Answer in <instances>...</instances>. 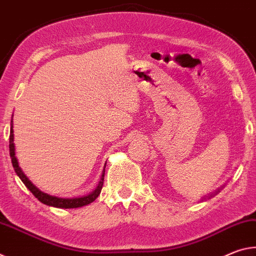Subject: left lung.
<instances>
[{"mask_svg":"<svg viewBox=\"0 0 256 256\" xmlns=\"http://www.w3.org/2000/svg\"><path fill=\"white\" fill-rule=\"evenodd\" d=\"M221 188H222V187H220V188H219V190H216V192H212V194H211V195H210V198H212V196H213V195H216V192H220V190H221ZM203 200H205V198H203Z\"/></svg>","mask_w":256,"mask_h":256,"instance_id":"left-lung-1","label":"left lung"}]
</instances>
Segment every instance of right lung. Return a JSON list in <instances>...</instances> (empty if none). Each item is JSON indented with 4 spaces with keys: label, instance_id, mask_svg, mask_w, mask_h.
I'll return each mask as SVG.
<instances>
[{
    "label": "right lung",
    "instance_id": "1",
    "mask_svg": "<svg viewBox=\"0 0 256 256\" xmlns=\"http://www.w3.org/2000/svg\"><path fill=\"white\" fill-rule=\"evenodd\" d=\"M9 148H10V156L12 161V166H14V169L16 174H18V177L22 179V182L24 184L29 190L32 192V195L42 202L43 204L48 205V206H54L58 208H82L84 205L90 204L94 202L96 198L100 194V190H102L103 187V182H104V174H106V166H104L102 176H100V182L98 187L95 188L94 192H92L90 194L86 196H82V198H56V196H52L46 194L44 192H40L38 188H37L34 184L29 180L26 174L22 172V168L19 166L18 160L16 158V150H14V124H12L11 120V128H10V142H9Z\"/></svg>",
    "mask_w": 256,
    "mask_h": 256
}]
</instances>
